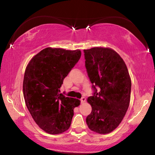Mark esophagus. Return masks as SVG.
<instances>
[{"label":"esophagus","mask_w":155,"mask_h":155,"mask_svg":"<svg viewBox=\"0 0 155 155\" xmlns=\"http://www.w3.org/2000/svg\"><path fill=\"white\" fill-rule=\"evenodd\" d=\"M85 101H86V98H85V97H82V98H81V103H84Z\"/></svg>","instance_id":"obj_1"}]
</instances>
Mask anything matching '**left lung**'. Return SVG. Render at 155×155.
Returning a JSON list of instances; mask_svg holds the SVG:
<instances>
[{
    "mask_svg": "<svg viewBox=\"0 0 155 155\" xmlns=\"http://www.w3.org/2000/svg\"><path fill=\"white\" fill-rule=\"evenodd\" d=\"M83 52L94 90L87 98L92 109L86 122L90 130L107 134L118 127L127 111L130 78L124 60L114 50L96 47Z\"/></svg>",
    "mask_w": 155,
    "mask_h": 155,
    "instance_id": "obj_1",
    "label": "left lung"
}]
</instances>
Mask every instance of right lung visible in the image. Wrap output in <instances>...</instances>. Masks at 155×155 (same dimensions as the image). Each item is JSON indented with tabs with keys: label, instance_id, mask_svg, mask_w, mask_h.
I'll return each instance as SVG.
<instances>
[{
	"label": "right lung",
	"instance_id": "1",
	"mask_svg": "<svg viewBox=\"0 0 155 155\" xmlns=\"http://www.w3.org/2000/svg\"><path fill=\"white\" fill-rule=\"evenodd\" d=\"M79 50L46 48L27 66L23 94L28 111L40 128L52 135L70 128L78 99L59 94L64 78L80 59Z\"/></svg>",
	"mask_w": 155,
	"mask_h": 155
}]
</instances>
